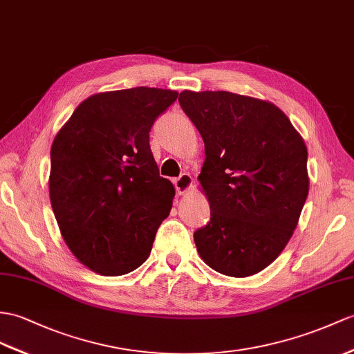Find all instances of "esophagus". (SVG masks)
Segmentation results:
<instances>
[{"label": "esophagus", "mask_w": 354, "mask_h": 354, "mask_svg": "<svg viewBox=\"0 0 354 354\" xmlns=\"http://www.w3.org/2000/svg\"><path fill=\"white\" fill-rule=\"evenodd\" d=\"M192 185H194V178L191 177V174H186V172L176 180V187L180 195H185L191 191Z\"/></svg>", "instance_id": "34e87169"}]
</instances>
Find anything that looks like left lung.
Masks as SVG:
<instances>
[{
    "label": "left lung",
    "instance_id": "left-lung-1",
    "mask_svg": "<svg viewBox=\"0 0 354 354\" xmlns=\"http://www.w3.org/2000/svg\"><path fill=\"white\" fill-rule=\"evenodd\" d=\"M180 106L204 141L198 182L210 222L194 232L201 260L246 278L286 249L309 191L308 150L269 100L230 91L180 93Z\"/></svg>",
    "mask_w": 354,
    "mask_h": 354
}]
</instances>
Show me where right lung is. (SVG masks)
I'll return each instance as SVG.
<instances>
[{
	"mask_svg": "<svg viewBox=\"0 0 354 354\" xmlns=\"http://www.w3.org/2000/svg\"><path fill=\"white\" fill-rule=\"evenodd\" d=\"M177 96L150 87L96 93L54 138L50 205L67 248L94 273L138 269L169 214L176 189L159 176L149 132Z\"/></svg>",
	"mask_w": 354,
	"mask_h": 354,
	"instance_id": "add662e5",
	"label": "right lung"
}]
</instances>
